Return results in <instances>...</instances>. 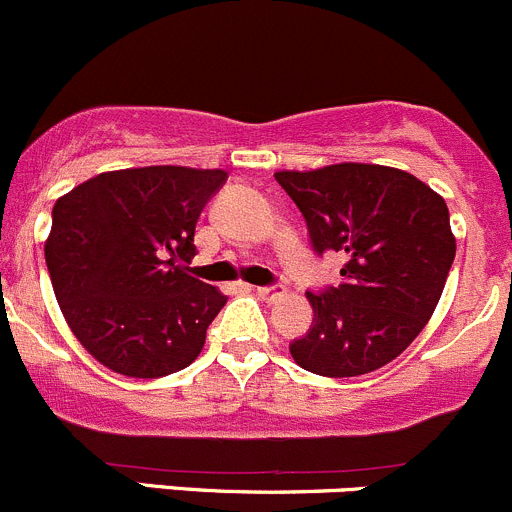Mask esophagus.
Listing matches in <instances>:
<instances>
[{
	"instance_id": "esophagus-1",
	"label": "esophagus",
	"mask_w": 512,
	"mask_h": 512,
	"mask_svg": "<svg viewBox=\"0 0 512 512\" xmlns=\"http://www.w3.org/2000/svg\"><path fill=\"white\" fill-rule=\"evenodd\" d=\"M256 295H258V298L268 300V303H273V300H278V298H283V295H286V288L278 286V283H276V286H258Z\"/></svg>"
}]
</instances>
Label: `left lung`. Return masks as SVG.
<instances>
[{
	"mask_svg": "<svg viewBox=\"0 0 512 512\" xmlns=\"http://www.w3.org/2000/svg\"><path fill=\"white\" fill-rule=\"evenodd\" d=\"M315 254L345 256L342 283L308 295L313 325L291 342L303 370L357 377L402 355L444 293L456 239L444 197L394 167L340 162L276 172Z\"/></svg>",
	"mask_w": 512,
	"mask_h": 512,
	"instance_id": "obj_1",
	"label": "left lung"
}]
</instances>
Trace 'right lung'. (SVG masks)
Returning <instances> with one entry per match:
<instances>
[{
	"label": "right lung",
	"instance_id": "right-lung-1",
	"mask_svg": "<svg viewBox=\"0 0 512 512\" xmlns=\"http://www.w3.org/2000/svg\"><path fill=\"white\" fill-rule=\"evenodd\" d=\"M224 170L103 172L54 204L44 254L68 328L108 370L155 379L197 360L226 295L189 276Z\"/></svg>",
	"mask_w": 512,
	"mask_h": 512
}]
</instances>
